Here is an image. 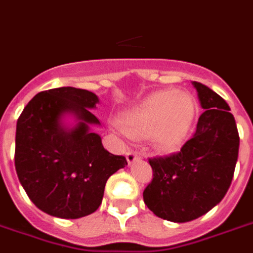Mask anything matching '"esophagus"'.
Returning a JSON list of instances; mask_svg holds the SVG:
<instances>
[{"mask_svg":"<svg viewBox=\"0 0 253 253\" xmlns=\"http://www.w3.org/2000/svg\"><path fill=\"white\" fill-rule=\"evenodd\" d=\"M126 159H127V162H128V164H132L135 160L140 159V153H139L137 151H128L126 153Z\"/></svg>","mask_w":253,"mask_h":253,"instance_id":"esophagus-1","label":"esophagus"}]
</instances>
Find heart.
<instances>
[{
  "label": "heart",
  "mask_w": 253,
  "mask_h": 253,
  "mask_svg": "<svg viewBox=\"0 0 253 253\" xmlns=\"http://www.w3.org/2000/svg\"><path fill=\"white\" fill-rule=\"evenodd\" d=\"M194 118V102L190 96L173 89L156 92L127 112L122 118L123 131L130 136L152 133L161 148H173L190 128Z\"/></svg>",
  "instance_id": "heart-1"
}]
</instances>
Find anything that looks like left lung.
Masks as SVG:
<instances>
[{
	"label": "left lung",
	"mask_w": 253,
	"mask_h": 253,
	"mask_svg": "<svg viewBox=\"0 0 253 253\" xmlns=\"http://www.w3.org/2000/svg\"><path fill=\"white\" fill-rule=\"evenodd\" d=\"M204 113L179 152L149 159L153 178L143 199L157 217L188 222L208 213L226 195L239 152V133L219 94L194 82Z\"/></svg>",
	"instance_id": "1"
}]
</instances>
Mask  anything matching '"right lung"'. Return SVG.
<instances>
[{
	"mask_svg": "<svg viewBox=\"0 0 253 253\" xmlns=\"http://www.w3.org/2000/svg\"><path fill=\"white\" fill-rule=\"evenodd\" d=\"M97 96L74 87L38 93L16 122L15 170L28 198L59 218H80L97 211L106 180L127 165L125 156L109 153L89 131L100 121L89 109ZM71 112L80 123L66 130L60 123Z\"/></svg>",
	"mask_w": 253,
	"mask_h": 253,
	"instance_id": "add662e5",
	"label": "right lung"
}]
</instances>
